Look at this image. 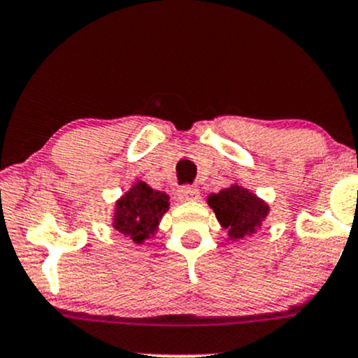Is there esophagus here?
<instances>
[{
  "label": "esophagus",
  "instance_id": "obj_1",
  "mask_svg": "<svg viewBox=\"0 0 358 358\" xmlns=\"http://www.w3.org/2000/svg\"><path fill=\"white\" fill-rule=\"evenodd\" d=\"M200 196V192L196 187H192V185H185V187L178 188V199L182 202H190V200H196Z\"/></svg>",
  "mask_w": 358,
  "mask_h": 358
}]
</instances>
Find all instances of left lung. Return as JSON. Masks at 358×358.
Returning a JSON list of instances; mask_svg holds the SVG:
<instances>
[{
    "mask_svg": "<svg viewBox=\"0 0 358 358\" xmlns=\"http://www.w3.org/2000/svg\"><path fill=\"white\" fill-rule=\"evenodd\" d=\"M207 203L215 212L222 227L227 229L232 241L256 234L269 213V205L241 185H232L219 193H212L208 195Z\"/></svg>",
    "mask_w": 358,
    "mask_h": 358,
    "instance_id": "8db88e82",
    "label": "left lung"
}]
</instances>
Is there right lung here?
<instances>
[{
	"mask_svg": "<svg viewBox=\"0 0 358 358\" xmlns=\"http://www.w3.org/2000/svg\"><path fill=\"white\" fill-rule=\"evenodd\" d=\"M170 208V196L153 190L145 182H136L116 202L113 227L136 244H143L155 232L162 217Z\"/></svg>",
	"mask_w": 358,
	"mask_h": 358,
	"instance_id": "1",
	"label": "right lung"
}]
</instances>
